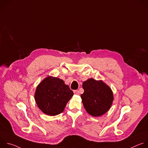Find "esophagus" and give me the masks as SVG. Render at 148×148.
Instances as JSON below:
<instances>
[{
	"label": "esophagus",
	"instance_id": "34e87169",
	"mask_svg": "<svg viewBox=\"0 0 148 148\" xmlns=\"http://www.w3.org/2000/svg\"><path fill=\"white\" fill-rule=\"evenodd\" d=\"M74 93L76 95H79V91L78 90H74Z\"/></svg>",
	"mask_w": 148,
	"mask_h": 148
}]
</instances>
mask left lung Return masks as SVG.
<instances>
[{"label":"left lung","mask_w":148,"mask_h":148,"mask_svg":"<svg viewBox=\"0 0 148 148\" xmlns=\"http://www.w3.org/2000/svg\"><path fill=\"white\" fill-rule=\"evenodd\" d=\"M84 92L81 98L87 112L93 116H99L111 108L114 100L110 87L102 80L90 78L82 83Z\"/></svg>","instance_id":"left-lung-1"}]
</instances>
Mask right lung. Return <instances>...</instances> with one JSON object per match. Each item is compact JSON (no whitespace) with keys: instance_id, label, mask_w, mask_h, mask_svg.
Returning a JSON list of instances; mask_svg holds the SVG:
<instances>
[{"instance_id":"obj_1","label":"right lung","mask_w":148,"mask_h":148,"mask_svg":"<svg viewBox=\"0 0 148 148\" xmlns=\"http://www.w3.org/2000/svg\"><path fill=\"white\" fill-rule=\"evenodd\" d=\"M74 93L61 79L48 76L37 87L34 99L39 109L46 115L55 116L64 110Z\"/></svg>"}]
</instances>
